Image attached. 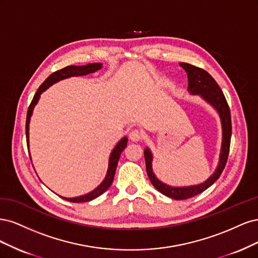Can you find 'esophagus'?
I'll list each match as a JSON object with an SVG mask.
<instances>
[{"mask_svg": "<svg viewBox=\"0 0 258 258\" xmlns=\"http://www.w3.org/2000/svg\"><path fill=\"white\" fill-rule=\"evenodd\" d=\"M141 137H143V135H141V132L139 130H133L131 131L130 133V138L133 140V141H139L141 139Z\"/></svg>", "mask_w": 258, "mask_h": 258, "instance_id": "1", "label": "esophagus"}]
</instances>
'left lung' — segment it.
I'll return each mask as SVG.
<instances>
[{
	"mask_svg": "<svg viewBox=\"0 0 258 258\" xmlns=\"http://www.w3.org/2000/svg\"><path fill=\"white\" fill-rule=\"evenodd\" d=\"M181 68L187 73L188 78V90L193 94H201L208 103H210L215 109L218 110L222 121L223 126V144H222V151L220 157V164L218 169L212 176L208 179L203 184L194 185V186H186V187H171L164 184L157 179L152 171V155L149 149L145 150V160H146V168L148 177L150 179L153 186L161 192L162 194L168 196L173 199H187L203 193L208 187H210L215 181H217L221 173L223 172L225 165L227 163L229 148H230V138H231V115L228 103L225 98V95L222 92L220 86L217 84V81L209 73H207L205 70L197 68L192 64L188 63H180Z\"/></svg>",
	"mask_w": 258,
	"mask_h": 258,
	"instance_id": "left-lung-1",
	"label": "left lung"
}]
</instances>
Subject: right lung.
Listing matches in <instances>:
<instances>
[{
  "label": "right lung",
  "mask_w": 258,
  "mask_h": 258,
  "mask_svg": "<svg viewBox=\"0 0 258 258\" xmlns=\"http://www.w3.org/2000/svg\"><path fill=\"white\" fill-rule=\"evenodd\" d=\"M102 68V64L99 63H93V64H88L85 66H66V68L56 71L54 73H52L50 76H49L41 86L38 88V90L36 91V93L33 97L32 102L29 106V109H28V113H27V121H26V136H27V145L29 146V123H30V118H31V114L33 111V108L36 105V103L38 102V98L40 96V94L44 92V91L48 88L50 87L51 85L55 84L56 81L65 79V78H69L72 76H82V75H88L90 73H93L97 70H99ZM127 144V138L124 137L123 139L120 140V143L115 146V148L113 149V151L110 154V159H109V166H108V171L106 174V178L105 180L102 182V184L99 185L98 187H96L93 192H91L87 195L84 196H79V197H75V198H65L62 197L65 201H69L72 203H85V202H90L92 201V199L98 197L99 195H102L104 192L109 188V186L111 185L112 181H113V177H114V173H115V168H117V165L120 159V155L122 153V151L124 150V148L126 147Z\"/></svg>",
  "instance_id": "1"
}]
</instances>
